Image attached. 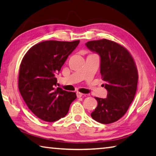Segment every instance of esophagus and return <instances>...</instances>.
Here are the masks:
<instances>
[{
    "mask_svg": "<svg viewBox=\"0 0 156 156\" xmlns=\"http://www.w3.org/2000/svg\"><path fill=\"white\" fill-rule=\"evenodd\" d=\"M76 96H77L78 98H80L83 96V94L80 93V92H77V93H76Z\"/></svg>",
    "mask_w": 156,
    "mask_h": 156,
    "instance_id": "esophagus-1",
    "label": "esophagus"
}]
</instances>
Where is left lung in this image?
<instances>
[{
  "label": "left lung",
  "instance_id": "obj_1",
  "mask_svg": "<svg viewBox=\"0 0 156 156\" xmlns=\"http://www.w3.org/2000/svg\"><path fill=\"white\" fill-rule=\"evenodd\" d=\"M86 46L99 54L100 73L107 90V98L95 97L98 106L91 116L100 123H113L125 114L135 97L138 80L136 63L125 47L112 41H91Z\"/></svg>",
  "mask_w": 156,
  "mask_h": 156
}]
</instances>
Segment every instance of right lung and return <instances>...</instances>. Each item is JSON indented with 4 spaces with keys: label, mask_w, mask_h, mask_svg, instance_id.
<instances>
[{
    "label": "right lung",
    "mask_w": 156,
    "mask_h": 156,
    "mask_svg": "<svg viewBox=\"0 0 156 156\" xmlns=\"http://www.w3.org/2000/svg\"><path fill=\"white\" fill-rule=\"evenodd\" d=\"M80 41H47L31 47L21 61L18 89L29 109L46 122H54L67 114L76 98L75 92L56 87V74Z\"/></svg>",
    "instance_id": "1"
}]
</instances>
